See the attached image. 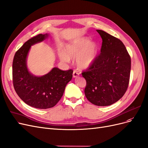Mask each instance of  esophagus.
Segmentation results:
<instances>
[{
  "mask_svg": "<svg viewBox=\"0 0 148 148\" xmlns=\"http://www.w3.org/2000/svg\"><path fill=\"white\" fill-rule=\"evenodd\" d=\"M73 77H78V76L79 75V73L77 72V71H76L75 70H74L73 71Z\"/></svg>",
  "mask_w": 148,
  "mask_h": 148,
  "instance_id": "1",
  "label": "esophagus"
}]
</instances>
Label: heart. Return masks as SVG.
I'll return each instance as SVG.
<instances>
[{"label": "heart", "instance_id": "1", "mask_svg": "<svg viewBox=\"0 0 148 148\" xmlns=\"http://www.w3.org/2000/svg\"><path fill=\"white\" fill-rule=\"evenodd\" d=\"M90 41L88 37H82L69 43L65 46L64 51L60 53L61 60L69 62L71 58L76 57V64L79 68H89L96 60L98 50L97 43Z\"/></svg>", "mask_w": 148, "mask_h": 148}]
</instances>
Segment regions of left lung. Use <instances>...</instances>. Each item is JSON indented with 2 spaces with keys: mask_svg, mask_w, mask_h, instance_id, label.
<instances>
[{
  "mask_svg": "<svg viewBox=\"0 0 148 148\" xmlns=\"http://www.w3.org/2000/svg\"><path fill=\"white\" fill-rule=\"evenodd\" d=\"M101 53L82 75L86 80L84 92L95 105L109 106L117 102L128 88L131 58L122 42L102 30Z\"/></svg>",
  "mask_w": 148,
  "mask_h": 148,
  "instance_id": "left-lung-1",
  "label": "left lung"
}]
</instances>
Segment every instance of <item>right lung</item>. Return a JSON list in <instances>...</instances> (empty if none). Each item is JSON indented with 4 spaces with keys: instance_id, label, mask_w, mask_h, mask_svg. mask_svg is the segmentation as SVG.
Segmentation results:
<instances>
[{
    "instance_id": "obj_1",
    "label": "right lung",
    "mask_w": 148,
    "mask_h": 148,
    "mask_svg": "<svg viewBox=\"0 0 148 148\" xmlns=\"http://www.w3.org/2000/svg\"><path fill=\"white\" fill-rule=\"evenodd\" d=\"M48 34H39L26 41L15 53L13 60V87L17 95L27 105L38 109L55 106L63 96L73 71L53 68L41 77L32 75L27 70L26 58L31 46L45 40Z\"/></svg>"
}]
</instances>
